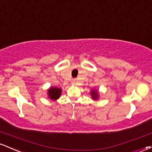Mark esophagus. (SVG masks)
I'll use <instances>...</instances> for the list:
<instances>
[{
	"label": "esophagus",
	"instance_id": "1",
	"mask_svg": "<svg viewBox=\"0 0 152 152\" xmlns=\"http://www.w3.org/2000/svg\"><path fill=\"white\" fill-rule=\"evenodd\" d=\"M71 83H72V84H74V85H75L76 83V78H74V79H72V81H71Z\"/></svg>",
	"mask_w": 152,
	"mask_h": 152
}]
</instances>
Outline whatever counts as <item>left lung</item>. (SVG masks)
Returning a JSON list of instances; mask_svg holds the SVG:
<instances>
[{
	"instance_id": "left-lung-1",
	"label": "left lung",
	"mask_w": 152,
	"mask_h": 152,
	"mask_svg": "<svg viewBox=\"0 0 152 152\" xmlns=\"http://www.w3.org/2000/svg\"><path fill=\"white\" fill-rule=\"evenodd\" d=\"M91 96H92V98L94 99H98V92L96 91H91Z\"/></svg>"
}]
</instances>
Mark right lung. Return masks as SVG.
I'll return each mask as SVG.
<instances>
[{"instance_id":"add662e5","label":"right lung","mask_w":152,"mask_h":152,"mask_svg":"<svg viewBox=\"0 0 152 152\" xmlns=\"http://www.w3.org/2000/svg\"><path fill=\"white\" fill-rule=\"evenodd\" d=\"M61 94V89L56 87H51L48 90V96L52 100H56L57 99H58Z\"/></svg>"}]
</instances>
